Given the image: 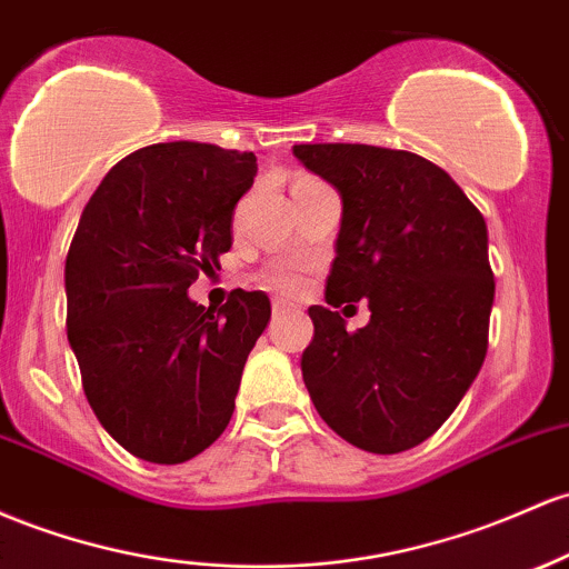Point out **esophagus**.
I'll return each instance as SVG.
<instances>
[{"instance_id":"esophagus-1","label":"esophagus","mask_w":569,"mask_h":569,"mask_svg":"<svg viewBox=\"0 0 569 569\" xmlns=\"http://www.w3.org/2000/svg\"><path fill=\"white\" fill-rule=\"evenodd\" d=\"M297 310V305L295 302H286V299H274L272 302V316L274 318H280V316H286V313H295Z\"/></svg>"}]
</instances>
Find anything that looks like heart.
I'll list each match as a JSON object with an SVG mask.
<instances>
[{
    "label": "heart",
    "mask_w": 569,
    "mask_h": 569,
    "mask_svg": "<svg viewBox=\"0 0 569 569\" xmlns=\"http://www.w3.org/2000/svg\"><path fill=\"white\" fill-rule=\"evenodd\" d=\"M264 280L267 286H272V289H280V291H299L302 289V267H272L270 272H264Z\"/></svg>",
    "instance_id": "b5f03b06"
}]
</instances>
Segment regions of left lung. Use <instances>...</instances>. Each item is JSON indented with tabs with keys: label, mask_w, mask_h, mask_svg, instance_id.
<instances>
[{
	"label": "left lung",
	"mask_w": 569,
	"mask_h": 569,
	"mask_svg": "<svg viewBox=\"0 0 569 569\" xmlns=\"http://www.w3.org/2000/svg\"><path fill=\"white\" fill-rule=\"evenodd\" d=\"M295 156L342 199L327 308H308L316 332L305 386L342 440L408 451L446 423L486 359L495 305L486 221L423 156L351 142L295 146ZM359 298L371 323L348 333L333 308Z\"/></svg>",
	"instance_id": "8db88e82"
}]
</instances>
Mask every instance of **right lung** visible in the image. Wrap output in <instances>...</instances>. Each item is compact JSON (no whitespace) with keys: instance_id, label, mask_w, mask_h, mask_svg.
I'll list each match as a JSON object with an SVG mask.
<instances>
[{"instance_id":"obj_1","label":"right lung","mask_w":569,"mask_h":569,"mask_svg":"<svg viewBox=\"0 0 569 569\" xmlns=\"http://www.w3.org/2000/svg\"><path fill=\"white\" fill-rule=\"evenodd\" d=\"M256 156L210 142L140 148L104 174L64 267L67 337L83 391L118 446L180 465L227 429L248 353L270 321L264 291L204 310L189 297L232 248Z\"/></svg>"}]
</instances>
